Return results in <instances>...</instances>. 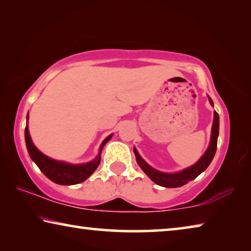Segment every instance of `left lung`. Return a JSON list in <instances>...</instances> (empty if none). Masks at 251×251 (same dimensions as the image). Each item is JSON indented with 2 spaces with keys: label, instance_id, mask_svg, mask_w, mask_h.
<instances>
[{
  "label": "left lung",
  "instance_id": "8db88e82",
  "mask_svg": "<svg viewBox=\"0 0 251 251\" xmlns=\"http://www.w3.org/2000/svg\"><path fill=\"white\" fill-rule=\"evenodd\" d=\"M210 103L212 104V100L209 99ZM219 134V116L218 113L215 112L214 123H212V130H211V139H210V145L208 147L205 154L199 159L194 166L186 168L185 171L177 174H166L156 171V169L151 168L145 160H144L141 156L138 155V152L136 150H134V152L136 155V160L141 168L144 171V173L151 178V179L156 182L157 185L168 187V188H175V187H180L185 185L189 180H193L196 178L199 174H201L205 169L209 166L212 158L216 154V150H217V139Z\"/></svg>",
  "mask_w": 251,
  "mask_h": 251
}]
</instances>
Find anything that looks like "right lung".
Instances as JSON below:
<instances>
[{"label": "right lung", "instance_id": "1", "mask_svg": "<svg viewBox=\"0 0 251 251\" xmlns=\"http://www.w3.org/2000/svg\"><path fill=\"white\" fill-rule=\"evenodd\" d=\"M28 116V115H27ZM112 135L108 136L105 141L101 143L100 154L96 158L88 164L84 165H70L66 163H62V161H56L52 158H49L48 156L37 150L34 146V144L29 137L28 128L27 126L25 127V143H26V147L28 151V154L31 158L34 160V163L37 165L40 171L44 174V175L54 182L59 185H75L79 184V182L87 179L95 169L99 167L100 161V151L101 148L107 143Z\"/></svg>", "mask_w": 251, "mask_h": 251}]
</instances>
